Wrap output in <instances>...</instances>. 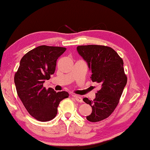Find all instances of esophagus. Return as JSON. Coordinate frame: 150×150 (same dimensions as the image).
Here are the masks:
<instances>
[{
	"mask_svg": "<svg viewBox=\"0 0 150 150\" xmlns=\"http://www.w3.org/2000/svg\"><path fill=\"white\" fill-rule=\"evenodd\" d=\"M73 96L75 98V99L77 100L78 103H83V99L81 96H77V95H73Z\"/></svg>",
	"mask_w": 150,
	"mask_h": 150,
	"instance_id": "obj_1",
	"label": "esophagus"
}]
</instances>
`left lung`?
Segmentation results:
<instances>
[{
    "label": "left lung",
    "mask_w": 150,
    "mask_h": 150,
    "mask_svg": "<svg viewBox=\"0 0 150 150\" xmlns=\"http://www.w3.org/2000/svg\"><path fill=\"white\" fill-rule=\"evenodd\" d=\"M77 50L92 72L91 79L101 86L93 100L83 98L93 109L87 120L99 122L107 118L115 110L126 85L123 60L112 48L105 45H79Z\"/></svg>",
    "instance_id": "left-lung-1"
}]
</instances>
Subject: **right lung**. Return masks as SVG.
Returning a JSON list of instances; mask_svg holds the SVG:
<instances>
[{
  "mask_svg": "<svg viewBox=\"0 0 150 150\" xmlns=\"http://www.w3.org/2000/svg\"><path fill=\"white\" fill-rule=\"evenodd\" d=\"M65 50V47L44 45L35 47L22 57L14 75L20 99L30 115L39 121L54 118L59 103L69 96L66 91L56 93L43 85L54 73L57 59Z\"/></svg>",
  "mask_w": 150,
  "mask_h": 150,
  "instance_id": "obj_1",
  "label": "right lung"
}]
</instances>
